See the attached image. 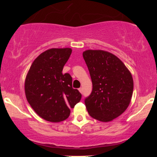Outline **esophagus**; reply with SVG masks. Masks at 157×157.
I'll use <instances>...</instances> for the list:
<instances>
[{"mask_svg":"<svg viewBox=\"0 0 157 157\" xmlns=\"http://www.w3.org/2000/svg\"><path fill=\"white\" fill-rule=\"evenodd\" d=\"M78 91H80V92H81V94H82V92H83V90H82V88H79V89H78Z\"/></svg>","mask_w":157,"mask_h":157,"instance_id":"esophagus-1","label":"esophagus"}]
</instances>
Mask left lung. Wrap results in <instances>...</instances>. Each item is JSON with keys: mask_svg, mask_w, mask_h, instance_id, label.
Returning <instances> with one entry per match:
<instances>
[{"mask_svg": "<svg viewBox=\"0 0 157 157\" xmlns=\"http://www.w3.org/2000/svg\"><path fill=\"white\" fill-rule=\"evenodd\" d=\"M83 57L93 84L84 100L88 112L98 121H110L130 104L134 89L132 74L119 58L107 51L87 50Z\"/></svg>", "mask_w": 157, "mask_h": 157, "instance_id": "left-lung-1", "label": "left lung"}]
</instances>
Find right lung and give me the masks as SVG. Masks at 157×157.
Instances as JSON below:
<instances>
[{
    "label": "right lung",
    "mask_w": 157,
    "mask_h": 157,
    "mask_svg": "<svg viewBox=\"0 0 157 157\" xmlns=\"http://www.w3.org/2000/svg\"><path fill=\"white\" fill-rule=\"evenodd\" d=\"M72 50L51 48L40 54L32 63L25 81L27 101L36 113L51 122L64 121L80 101L81 94L72 87V77L63 74Z\"/></svg>",
    "instance_id": "add662e5"
}]
</instances>
